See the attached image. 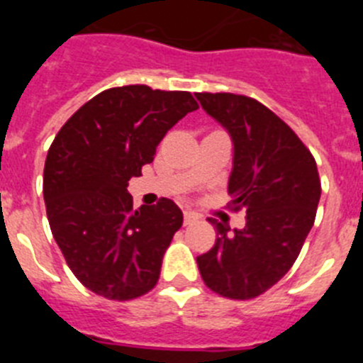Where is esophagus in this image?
Here are the masks:
<instances>
[{
  "mask_svg": "<svg viewBox=\"0 0 363 363\" xmlns=\"http://www.w3.org/2000/svg\"><path fill=\"white\" fill-rule=\"evenodd\" d=\"M200 220V216H198L196 213H192V211H185L184 213V223L185 225H191V223H194V221Z\"/></svg>",
  "mask_w": 363,
  "mask_h": 363,
  "instance_id": "1",
  "label": "esophagus"
}]
</instances>
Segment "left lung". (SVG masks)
I'll use <instances>...</instances> for the list:
<instances>
[{
	"instance_id": "left-lung-1",
	"label": "left lung",
	"mask_w": 363,
	"mask_h": 363,
	"mask_svg": "<svg viewBox=\"0 0 363 363\" xmlns=\"http://www.w3.org/2000/svg\"><path fill=\"white\" fill-rule=\"evenodd\" d=\"M196 98L233 138L230 205L247 213L245 227L233 233L209 218L216 242L198 256V269L214 293L251 300L296 262L322 194L318 169L289 125L256 99L230 92H196Z\"/></svg>"
}]
</instances>
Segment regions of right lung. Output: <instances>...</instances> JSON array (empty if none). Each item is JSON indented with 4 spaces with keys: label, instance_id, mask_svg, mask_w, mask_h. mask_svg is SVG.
Segmentation results:
<instances>
[{
    "label": "right lung",
    "instance_id": "add662e5",
    "mask_svg": "<svg viewBox=\"0 0 363 363\" xmlns=\"http://www.w3.org/2000/svg\"><path fill=\"white\" fill-rule=\"evenodd\" d=\"M196 108L191 92L114 86L54 138L43 171L47 218L67 265L92 293L134 300L158 281L184 214L167 198L134 211L127 185L152 162L167 130Z\"/></svg>",
    "mask_w": 363,
    "mask_h": 363
}]
</instances>
